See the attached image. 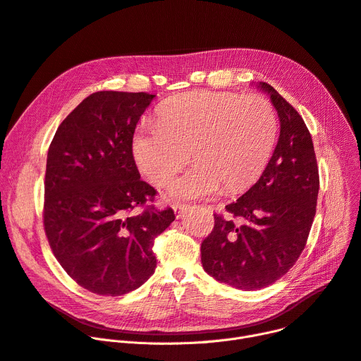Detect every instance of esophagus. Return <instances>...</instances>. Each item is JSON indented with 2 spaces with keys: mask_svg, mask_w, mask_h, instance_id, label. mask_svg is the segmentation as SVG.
<instances>
[{
  "mask_svg": "<svg viewBox=\"0 0 361 361\" xmlns=\"http://www.w3.org/2000/svg\"><path fill=\"white\" fill-rule=\"evenodd\" d=\"M172 208H173V211H175V214H176V217L179 219V217H182V214H183V211H186L188 205H185V204H180V202H173V204H172Z\"/></svg>",
  "mask_w": 361,
  "mask_h": 361,
  "instance_id": "34e87169",
  "label": "esophagus"
}]
</instances>
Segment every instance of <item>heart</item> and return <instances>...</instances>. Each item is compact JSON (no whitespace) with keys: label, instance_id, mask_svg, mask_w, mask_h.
<instances>
[{"label":"heart","instance_id":"b5f03b06","mask_svg":"<svg viewBox=\"0 0 361 361\" xmlns=\"http://www.w3.org/2000/svg\"><path fill=\"white\" fill-rule=\"evenodd\" d=\"M277 135V115L262 96L228 92H190L167 102L156 125H142L133 153L144 176L163 185L186 164L198 160L171 183L178 198H205L224 185L239 190L255 180L267 164Z\"/></svg>","mask_w":361,"mask_h":361}]
</instances>
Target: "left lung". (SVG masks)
Listing matches in <instances>:
<instances>
[{
    "instance_id": "obj_1",
    "label": "left lung",
    "mask_w": 361,
    "mask_h": 361,
    "mask_svg": "<svg viewBox=\"0 0 361 361\" xmlns=\"http://www.w3.org/2000/svg\"><path fill=\"white\" fill-rule=\"evenodd\" d=\"M280 118V137L258 182L226 205L235 220L214 214L213 231L201 245L207 274L240 290L274 284L299 259L316 213L319 192L313 141L299 112L268 82Z\"/></svg>"
}]
</instances>
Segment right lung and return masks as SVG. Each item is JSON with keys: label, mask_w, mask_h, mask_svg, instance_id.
I'll list each match as a JSON object with an SVG mask.
<instances>
[{"label": "right lung", "mask_w": 361, "mask_h": 361, "mask_svg": "<svg viewBox=\"0 0 361 361\" xmlns=\"http://www.w3.org/2000/svg\"><path fill=\"white\" fill-rule=\"evenodd\" d=\"M154 94L96 92L66 118L49 145L44 227L56 261L82 288L122 295L156 268L154 239L175 220L140 179L133 138ZM140 211L138 212L137 209Z\"/></svg>", "instance_id": "1"}]
</instances>
